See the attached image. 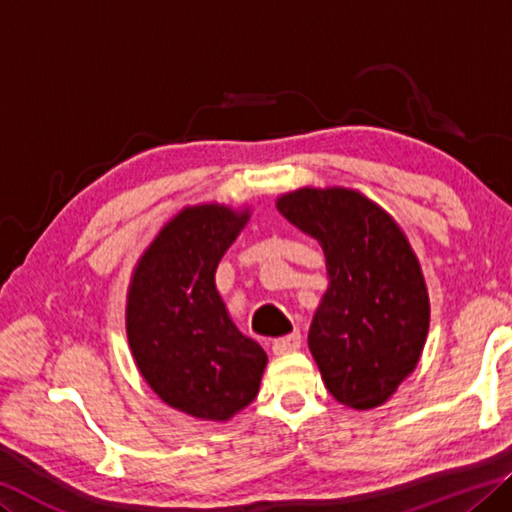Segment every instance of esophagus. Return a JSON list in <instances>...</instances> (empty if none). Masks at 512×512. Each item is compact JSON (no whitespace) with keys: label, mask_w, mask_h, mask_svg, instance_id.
<instances>
[{"label":"esophagus","mask_w":512,"mask_h":512,"mask_svg":"<svg viewBox=\"0 0 512 512\" xmlns=\"http://www.w3.org/2000/svg\"><path fill=\"white\" fill-rule=\"evenodd\" d=\"M300 348V335L294 332V335H287V337H280L273 342V355H287V353H294Z\"/></svg>","instance_id":"obj_1"}]
</instances>
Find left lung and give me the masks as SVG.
<instances>
[{
    "instance_id": "left-lung-1",
    "label": "left lung",
    "mask_w": 512,
    "mask_h": 512,
    "mask_svg": "<svg viewBox=\"0 0 512 512\" xmlns=\"http://www.w3.org/2000/svg\"><path fill=\"white\" fill-rule=\"evenodd\" d=\"M275 207L326 255L328 289L307 335L323 383L348 408H378L417 369L428 337L415 250L378 202L346 186H303Z\"/></svg>"
}]
</instances>
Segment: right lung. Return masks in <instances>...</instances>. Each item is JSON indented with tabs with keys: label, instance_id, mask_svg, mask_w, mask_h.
<instances>
[{
	"label": "right lung",
	"instance_id": "1",
	"mask_svg": "<svg viewBox=\"0 0 512 512\" xmlns=\"http://www.w3.org/2000/svg\"><path fill=\"white\" fill-rule=\"evenodd\" d=\"M248 218V207H182L129 280L125 326L136 369L166 405L202 421H230L253 403L269 362L234 326L214 280Z\"/></svg>",
	"mask_w": 512,
	"mask_h": 512
}]
</instances>
